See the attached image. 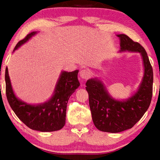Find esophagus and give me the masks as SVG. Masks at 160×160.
Instances as JSON below:
<instances>
[{"label":"esophagus","instance_id":"1","mask_svg":"<svg viewBox=\"0 0 160 160\" xmlns=\"http://www.w3.org/2000/svg\"><path fill=\"white\" fill-rule=\"evenodd\" d=\"M90 76L89 72L87 70H82L80 71V77L83 78V79H87Z\"/></svg>","mask_w":160,"mask_h":160}]
</instances>
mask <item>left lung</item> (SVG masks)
<instances>
[{"instance_id":"8db88e82","label":"left lung","mask_w":160,"mask_h":160,"mask_svg":"<svg viewBox=\"0 0 160 160\" xmlns=\"http://www.w3.org/2000/svg\"><path fill=\"white\" fill-rule=\"evenodd\" d=\"M117 36L120 38L121 51L141 54L144 76L138 91L124 101L110 97L99 80L89 79L87 82L86 89L89 94L93 123L99 130L112 133L132 128L148 110L153 92V69L145 49L126 35Z\"/></svg>"}]
</instances>
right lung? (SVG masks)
Returning <instances> with one entry per match:
<instances>
[{
    "instance_id": "add662e5",
    "label": "right lung",
    "mask_w": 160,
    "mask_h": 160,
    "mask_svg": "<svg viewBox=\"0 0 160 160\" xmlns=\"http://www.w3.org/2000/svg\"><path fill=\"white\" fill-rule=\"evenodd\" d=\"M36 32L28 33L19 41L14 50L34 36ZM78 71H63L57 84L54 95L49 101L38 106H32L17 99L12 90L8 68L5 72L6 94L11 108L17 117L28 128L41 132H52L64 127L66 117L67 103L74 91L79 87Z\"/></svg>"
}]
</instances>
